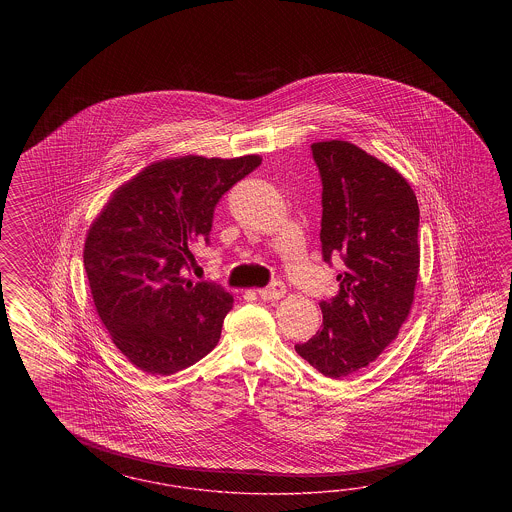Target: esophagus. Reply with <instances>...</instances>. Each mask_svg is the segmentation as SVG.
<instances>
[{
    "label": "esophagus",
    "mask_w": 512,
    "mask_h": 512,
    "mask_svg": "<svg viewBox=\"0 0 512 512\" xmlns=\"http://www.w3.org/2000/svg\"><path fill=\"white\" fill-rule=\"evenodd\" d=\"M285 285L281 283V281H274V283H270L268 287H264V289H259L257 293L259 296L263 298V300H279L281 296L285 295Z\"/></svg>",
    "instance_id": "esophagus-1"
}]
</instances>
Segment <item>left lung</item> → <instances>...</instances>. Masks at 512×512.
<instances>
[{
  "instance_id": "obj_1",
  "label": "left lung",
  "mask_w": 512,
  "mask_h": 512,
  "mask_svg": "<svg viewBox=\"0 0 512 512\" xmlns=\"http://www.w3.org/2000/svg\"><path fill=\"white\" fill-rule=\"evenodd\" d=\"M321 253L340 257V291L321 300L323 325L296 343L315 370L340 379L379 357L407 319L419 276V202L402 174L343 140L315 142Z\"/></svg>"
}]
</instances>
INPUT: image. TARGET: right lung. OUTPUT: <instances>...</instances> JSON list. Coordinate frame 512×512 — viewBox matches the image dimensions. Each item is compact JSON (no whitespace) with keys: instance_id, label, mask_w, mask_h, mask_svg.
Listing matches in <instances>:
<instances>
[{"instance_id":"1","label":"right lung","mask_w":512,"mask_h":512,"mask_svg":"<svg viewBox=\"0 0 512 512\" xmlns=\"http://www.w3.org/2000/svg\"><path fill=\"white\" fill-rule=\"evenodd\" d=\"M261 165L259 155H187L146 167L93 221L84 268L114 345L142 372L171 375L219 341L233 296L214 281H187L191 248L210 231L219 199Z\"/></svg>"}]
</instances>
